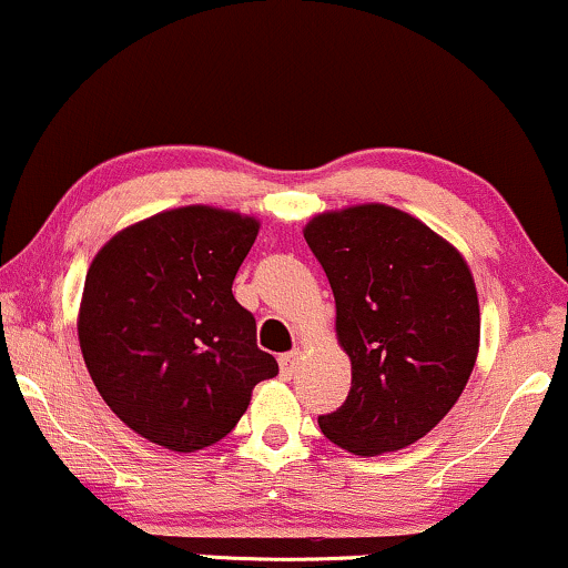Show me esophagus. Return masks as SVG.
<instances>
[{
  "label": "esophagus",
  "instance_id": "1",
  "mask_svg": "<svg viewBox=\"0 0 568 568\" xmlns=\"http://www.w3.org/2000/svg\"><path fill=\"white\" fill-rule=\"evenodd\" d=\"M297 361H300L297 349H292V353H284L282 358H278V368H282L284 379H292V376L297 374Z\"/></svg>",
  "mask_w": 568,
  "mask_h": 568
}]
</instances>
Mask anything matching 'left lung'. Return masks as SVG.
<instances>
[{
	"instance_id": "8db88e82",
	"label": "left lung",
	"mask_w": 568,
	"mask_h": 568,
	"mask_svg": "<svg viewBox=\"0 0 568 568\" xmlns=\"http://www.w3.org/2000/svg\"><path fill=\"white\" fill-rule=\"evenodd\" d=\"M337 305L353 384L321 432L355 455L400 450L458 403L479 353V300L468 263L403 210L366 202L303 229Z\"/></svg>"
}]
</instances>
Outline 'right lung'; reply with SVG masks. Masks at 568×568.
I'll list each match as a JSON object with an SVG mask.
<instances>
[{
    "label": "right lung",
    "mask_w": 568,
    "mask_h": 568,
    "mask_svg": "<svg viewBox=\"0 0 568 568\" xmlns=\"http://www.w3.org/2000/svg\"><path fill=\"white\" fill-rule=\"evenodd\" d=\"M261 221L213 205L163 210L102 244L87 271L79 345L121 422L176 453L215 445L278 374L231 284Z\"/></svg>",
    "instance_id": "1"
}]
</instances>
